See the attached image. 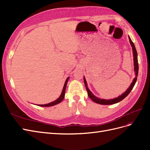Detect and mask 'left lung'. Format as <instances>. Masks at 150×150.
<instances>
[{
    "label": "left lung",
    "mask_w": 150,
    "mask_h": 150,
    "mask_svg": "<svg viewBox=\"0 0 150 150\" xmlns=\"http://www.w3.org/2000/svg\"><path fill=\"white\" fill-rule=\"evenodd\" d=\"M129 40L130 42V44H131L132 47V50H133V60H134V70L135 71V78L133 79V82L130 85V86H129V88L127 90V91H125V92L123 93L122 95H120L119 96H118V98H115L113 99H111V100H105V99H100L98 97L95 96L90 91V90L88 89V88L87 87V83H86V81L85 80V78L84 77V83H85V87L86 89V91H87L88 93V95L89 96V98L91 99L94 102L98 103V104H101V105H112V104H115L117 103L119 101H122V100H123L126 96H128V95L130 93V91H132V90L133 89V86L136 83V81L137 80V76H138V55H137V52L136 50V48H135V46L134 45L133 42H132V40H131V38L129 37Z\"/></svg>",
    "instance_id": "1"
}]
</instances>
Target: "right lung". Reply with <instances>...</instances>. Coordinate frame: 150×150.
Masks as SVG:
<instances>
[{
    "label": "right lung",
    "instance_id": "add662e5",
    "mask_svg": "<svg viewBox=\"0 0 150 150\" xmlns=\"http://www.w3.org/2000/svg\"><path fill=\"white\" fill-rule=\"evenodd\" d=\"M69 79V77L67 79L66 81H65V83L64 84V88H63V90H62V92L60 96V97L57 99L55 101H52L51 103H47V104H45V105H38V106H40V107H51V106H54L55 105L57 104H59V103H60L61 101L64 100V96H65V89H66V86H67V82H68V80Z\"/></svg>",
    "mask_w": 150,
    "mask_h": 150
}]
</instances>
